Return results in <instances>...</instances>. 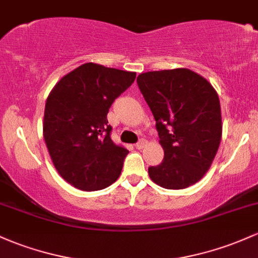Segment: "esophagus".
Instances as JSON below:
<instances>
[{"label":"esophagus","instance_id":"esophagus-1","mask_svg":"<svg viewBox=\"0 0 258 258\" xmlns=\"http://www.w3.org/2000/svg\"><path fill=\"white\" fill-rule=\"evenodd\" d=\"M146 144H147V141L146 140H141L140 142L136 143V148H137V149H142L143 147L146 146Z\"/></svg>","mask_w":258,"mask_h":258}]
</instances>
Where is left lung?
<instances>
[{
	"label": "left lung",
	"instance_id": "8db88e82",
	"mask_svg": "<svg viewBox=\"0 0 258 258\" xmlns=\"http://www.w3.org/2000/svg\"><path fill=\"white\" fill-rule=\"evenodd\" d=\"M141 93L151 107L164 149L149 177L168 189L194 185L211 168L222 140V114L212 84L187 69L141 73Z\"/></svg>",
	"mask_w": 258,
	"mask_h": 258
}]
</instances>
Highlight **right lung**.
Wrapping results in <instances>:
<instances>
[{"mask_svg": "<svg viewBox=\"0 0 258 258\" xmlns=\"http://www.w3.org/2000/svg\"><path fill=\"white\" fill-rule=\"evenodd\" d=\"M136 73L82 64L56 83L45 104L42 134L56 170L82 191H98L120 176L128 151L110 138L107 112Z\"/></svg>", "mask_w": 258, "mask_h": 258, "instance_id": "1", "label": "right lung"}]
</instances>
